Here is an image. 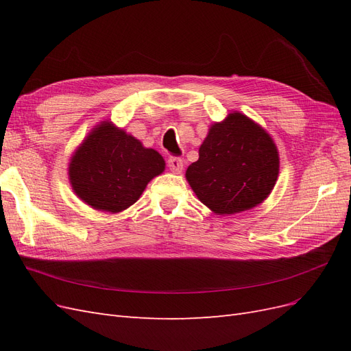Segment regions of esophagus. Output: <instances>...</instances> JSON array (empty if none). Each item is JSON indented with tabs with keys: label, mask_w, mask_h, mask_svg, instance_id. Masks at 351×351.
Listing matches in <instances>:
<instances>
[{
	"label": "esophagus",
	"mask_w": 351,
	"mask_h": 351,
	"mask_svg": "<svg viewBox=\"0 0 351 351\" xmlns=\"http://www.w3.org/2000/svg\"><path fill=\"white\" fill-rule=\"evenodd\" d=\"M167 165L176 174L183 171V159L178 158V156H169L168 161H167Z\"/></svg>",
	"instance_id": "1"
}]
</instances>
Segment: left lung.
Listing matches in <instances>:
<instances>
[{
  "mask_svg": "<svg viewBox=\"0 0 351 351\" xmlns=\"http://www.w3.org/2000/svg\"><path fill=\"white\" fill-rule=\"evenodd\" d=\"M278 169L277 146L269 134L246 115L232 112L210 127L186 178L202 204L224 215L267 199Z\"/></svg>",
  "mask_w": 351,
  "mask_h": 351,
  "instance_id": "obj_1",
  "label": "left lung"
}]
</instances>
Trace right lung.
Here are the masks:
<instances>
[{
	"instance_id": "obj_1",
	"label": "right lung",
	"mask_w": 351,
	"mask_h": 351,
	"mask_svg": "<svg viewBox=\"0 0 351 351\" xmlns=\"http://www.w3.org/2000/svg\"><path fill=\"white\" fill-rule=\"evenodd\" d=\"M165 168L154 149L102 123L84 139L69 167L71 187L95 209L121 212L141 197L146 184Z\"/></svg>"
}]
</instances>
